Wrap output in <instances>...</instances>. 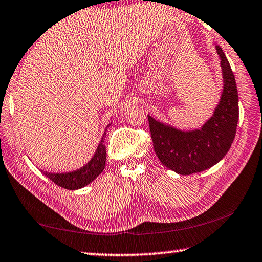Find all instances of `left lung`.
I'll list each match as a JSON object with an SVG mask.
<instances>
[{"label": "left lung", "mask_w": 262, "mask_h": 262, "mask_svg": "<svg viewBox=\"0 0 262 262\" xmlns=\"http://www.w3.org/2000/svg\"><path fill=\"white\" fill-rule=\"evenodd\" d=\"M223 86L213 116L201 128L184 131L147 115L154 149L161 163L180 175L211 168L228 152L236 134L238 96L232 68L222 48L216 45Z\"/></svg>", "instance_id": "obj_1"}]
</instances>
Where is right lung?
Listing matches in <instances>:
<instances>
[{
	"mask_svg": "<svg viewBox=\"0 0 262 262\" xmlns=\"http://www.w3.org/2000/svg\"><path fill=\"white\" fill-rule=\"evenodd\" d=\"M111 124L107 125V127ZM107 127L105 128V132L101 137V140L98 145L96 152L91 158L87 164L81 166L80 169L74 170V171L68 172H48L41 170L45 176H47L52 182L58 184L59 187L68 189V190H77L81 189L93 182L96 178L104 171L105 163H106V147H105V137Z\"/></svg>",
	"mask_w": 262,
	"mask_h": 262,
	"instance_id": "1",
	"label": "right lung"
}]
</instances>
